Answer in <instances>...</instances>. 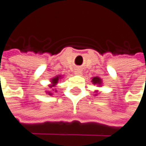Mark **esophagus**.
<instances>
[{
	"instance_id": "esophagus-1",
	"label": "esophagus",
	"mask_w": 146,
	"mask_h": 146,
	"mask_svg": "<svg viewBox=\"0 0 146 146\" xmlns=\"http://www.w3.org/2000/svg\"><path fill=\"white\" fill-rule=\"evenodd\" d=\"M76 74H78V75H80V74H81V70H77L76 71Z\"/></svg>"
}]
</instances>
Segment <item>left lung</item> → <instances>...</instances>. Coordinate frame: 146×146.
Returning a JSON list of instances; mask_svg holds the SVG:
<instances>
[{
  "mask_svg": "<svg viewBox=\"0 0 146 146\" xmlns=\"http://www.w3.org/2000/svg\"><path fill=\"white\" fill-rule=\"evenodd\" d=\"M92 82L94 83V84H101V80L98 78V77H94L93 79H92Z\"/></svg>",
  "mask_w": 146,
  "mask_h": 146,
  "instance_id": "8db88e82",
  "label": "left lung"
}]
</instances>
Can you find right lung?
<instances>
[{"instance_id":"right-lung-1","label":"right lung","mask_w":146,"mask_h":146,"mask_svg":"<svg viewBox=\"0 0 146 146\" xmlns=\"http://www.w3.org/2000/svg\"><path fill=\"white\" fill-rule=\"evenodd\" d=\"M58 80H59V76H56V77H55V78H53V79L52 80V85H51L50 87L52 88V87L55 86V84L57 83ZM49 94H50V95H52V93H50V92H49Z\"/></svg>"}]
</instances>
